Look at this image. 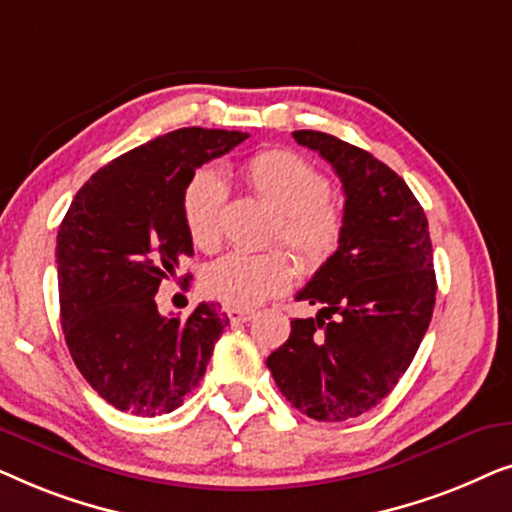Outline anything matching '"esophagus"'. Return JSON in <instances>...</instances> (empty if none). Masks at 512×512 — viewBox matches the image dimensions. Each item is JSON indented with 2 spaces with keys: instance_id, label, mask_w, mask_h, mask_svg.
I'll return each mask as SVG.
<instances>
[{
  "instance_id": "1",
  "label": "esophagus",
  "mask_w": 512,
  "mask_h": 512,
  "mask_svg": "<svg viewBox=\"0 0 512 512\" xmlns=\"http://www.w3.org/2000/svg\"><path fill=\"white\" fill-rule=\"evenodd\" d=\"M226 314H228V319L233 321V324H244V321L256 317V312L247 310V307H226Z\"/></svg>"
}]
</instances>
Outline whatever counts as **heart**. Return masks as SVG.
Wrapping results in <instances>:
<instances>
[{
	"label": "heart",
	"mask_w": 512,
	"mask_h": 512,
	"mask_svg": "<svg viewBox=\"0 0 512 512\" xmlns=\"http://www.w3.org/2000/svg\"><path fill=\"white\" fill-rule=\"evenodd\" d=\"M244 181L277 212L275 240L289 244L310 270L331 261L345 233V216L331 200L324 172L298 153L272 149L244 165ZM226 195L223 179L209 170L195 174L181 195L188 237L202 251L219 249ZM293 277L296 261L284 249L228 254L202 272V291L230 307H254L284 293Z\"/></svg>",
	"instance_id": "1"
}]
</instances>
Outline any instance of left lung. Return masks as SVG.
Returning <instances> with one entry per match:
<instances>
[{
	"label": "left lung",
	"mask_w": 512,
	"mask_h": 512,
	"mask_svg": "<svg viewBox=\"0 0 512 512\" xmlns=\"http://www.w3.org/2000/svg\"><path fill=\"white\" fill-rule=\"evenodd\" d=\"M293 139L333 165L345 191V233L298 300L321 305L293 319L268 356L277 387L317 422L375 408L415 359L436 305L429 221L408 184L359 146L317 130Z\"/></svg>",
	"instance_id": "left-lung-1"
}]
</instances>
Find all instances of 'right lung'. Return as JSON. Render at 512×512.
Here are the masks:
<instances>
[{"label":"right lung","instance_id":"1","mask_svg":"<svg viewBox=\"0 0 512 512\" xmlns=\"http://www.w3.org/2000/svg\"><path fill=\"white\" fill-rule=\"evenodd\" d=\"M247 137L181 128L151 139L97 170L60 223L62 333L86 382L118 410L165 415L205 375L226 312L200 303L188 319L163 317L156 293L193 256L181 214L188 181Z\"/></svg>","mask_w":512,"mask_h":512}]
</instances>
